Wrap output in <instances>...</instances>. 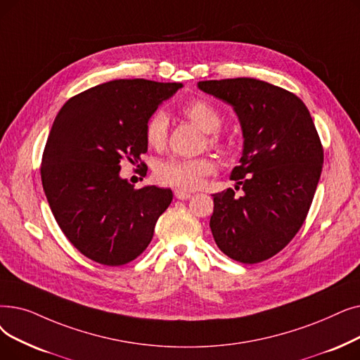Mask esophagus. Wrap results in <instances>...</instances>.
Listing matches in <instances>:
<instances>
[{
    "label": "esophagus",
    "instance_id": "1",
    "mask_svg": "<svg viewBox=\"0 0 360 360\" xmlns=\"http://www.w3.org/2000/svg\"><path fill=\"white\" fill-rule=\"evenodd\" d=\"M175 197L178 200H188L193 197V194L188 191H184V190H175Z\"/></svg>",
    "mask_w": 360,
    "mask_h": 360
}]
</instances>
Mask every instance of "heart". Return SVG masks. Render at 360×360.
<instances>
[{
  "mask_svg": "<svg viewBox=\"0 0 360 360\" xmlns=\"http://www.w3.org/2000/svg\"><path fill=\"white\" fill-rule=\"evenodd\" d=\"M182 115L190 119L202 131L209 134V144L222 147V141L216 134L222 127V116L216 108L205 100H193L182 107ZM169 120L163 112L153 113L144 128V138L150 148L162 150L167 141ZM216 165L209 158L198 159H166L158 163L154 169V178L159 184L175 186L181 190H195L213 174Z\"/></svg>",
  "mask_w": 360,
  "mask_h": 360,
  "instance_id": "b5f03b06",
  "label": "heart"
}]
</instances>
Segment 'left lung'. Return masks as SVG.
<instances>
[{"label":"left lung","mask_w":360,"mask_h":360,"mask_svg":"<svg viewBox=\"0 0 360 360\" xmlns=\"http://www.w3.org/2000/svg\"><path fill=\"white\" fill-rule=\"evenodd\" d=\"M197 86L232 105L244 138L240 165L231 172L244 194H213V238L233 260L263 262L294 238L314 200L323 165L315 123L292 92L253 77Z\"/></svg>","instance_id":"obj_1"}]
</instances>
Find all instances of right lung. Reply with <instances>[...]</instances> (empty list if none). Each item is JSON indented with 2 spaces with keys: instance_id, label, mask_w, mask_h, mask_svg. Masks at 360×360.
Here are the masks:
<instances>
[{
  "instance_id": "add662e5",
  "label": "right lung",
  "mask_w": 360,
  "mask_h": 360,
  "mask_svg": "<svg viewBox=\"0 0 360 360\" xmlns=\"http://www.w3.org/2000/svg\"><path fill=\"white\" fill-rule=\"evenodd\" d=\"M179 88L116 79L77 94L56 116L42 154V186L60 229L88 259L120 266L148 247L174 194L155 185L135 190L120 178V163L141 160L148 117Z\"/></svg>"
}]
</instances>
